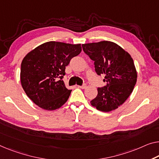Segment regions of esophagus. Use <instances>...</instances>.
<instances>
[{"label": "esophagus", "instance_id": "obj_1", "mask_svg": "<svg viewBox=\"0 0 159 159\" xmlns=\"http://www.w3.org/2000/svg\"><path fill=\"white\" fill-rule=\"evenodd\" d=\"M78 87L80 88V89H86V84H84V85H82V86H78Z\"/></svg>", "mask_w": 159, "mask_h": 159}]
</instances>
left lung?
Instances as JSON below:
<instances>
[{"instance_id":"8db88e82","label":"left lung","mask_w":159,"mask_h":159,"mask_svg":"<svg viewBox=\"0 0 159 159\" xmlns=\"http://www.w3.org/2000/svg\"><path fill=\"white\" fill-rule=\"evenodd\" d=\"M83 50L94 62L98 75H104L107 84L98 88V95L91 101L97 110H116L129 98L137 80V71L130 54L115 43L103 41L82 44Z\"/></svg>"}]
</instances>
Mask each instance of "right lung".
Segmentation results:
<instances>
[{"mask_svg": "<svg viewBox=\"0 0 159 159\" xmlns=\"http://www.w3.org/2000/svg\"><path fill=\"white\" fill-rule=\"evenodd\" d=\"M80 52V43L49 41L26 54L21 63L20 83L33 102L47 111L64 105L72 91L62 80L66 66Z\"/></svg>", "mask_w": 159, "mask_h": 159, "instance_id": "obj_1", "label": "right lung"}]
</instances>
